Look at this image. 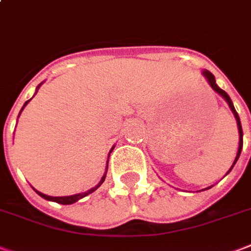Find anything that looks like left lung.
Listing matches in <instances>:
<instances>
[{"label": "left lung", "instance_id": "obj_1", "mask_svg": "<svg viewBox=\"0 0 251 251\" xmlns=\"http://www.w3.org/2000/svg\"><path fill=\"white\" fill-rule=\"evenodd\" d=\"M201 74L204 75V78L208 80L209 83V86L214 90V91L217 92L218 95H221L222 98H224V100L227 103V105H229V108L231 110V112H233V115H234V118H235V122H237V127H238V133H240V144H238V151H237V156H235V159H234V163H233V165L230 167V169L227 171V173L230 172L231 169H233V167L235 165V163H237V160H238V157H240V154H241V151H242V146H244V132H242V126H241V120H240V116H238V114H237V111H235L234 108V105H233V101H231L230 97L226 94L222 88H220L217 86V83H216V79H214V75L210 73V71H208V70H202V73ZM226 173V175H227ZM225 175V176H226ZM209 188H212V186H208V188H205V189L202 190H206L209 189ZM197 192H201V190H197Z\"/></svg>", "mask_w": 251, "mask_h": 251}]
</instances>
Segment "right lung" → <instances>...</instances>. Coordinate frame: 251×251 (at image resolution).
Listing matches in <instances>:
<instances>
[{
	"label": "right lung",
	"instance_id": "obj_1",
	"mask_svg": "<svg viewBox=\"0 0 251 251\" xmlns=\"http://www.w3.org/2000/svg\"><path fill=\"white\" fill-rule=\"evenodd\" d=\"M42 83H43V82H42ZM42 83H41V84H39L38 87H37V90H35V94L38 92V88L41 87V86H42ZM35 94H34V95H35ZM30 100H31V99H30ZM30 100L26 101L25 104H24V107H22V110L25 108V105L27 104V103H29ZM22 110H21V112H22ZM21 112H20V115H21ZM20 115H18V118H20ZM114 148H115V146L112 147V148H111L110 153H108V157H110L111 152H112V150H114ZM107 163H108V161H107ZM107 169H108V164H107V167H105L104 175H103V177H101V180H100V181H99V184H98V185H95V186H94V188H91V189H88L87 192H83V193H78V195L63 196V197H51V196L43 195V193H41V192H38V190H37V189H34V188H33V189L35 190V192H37V195H39V196H41V197H42V199L47 200V201H52V202H58V204H62V205H71V204H74V202H76V201H79V200H80V199H83V197H86V196L91 195L92 192H95V190H97L98 188H99V186L101 185V184H103V181H104L105 175H107Z\"/></svg>",
	"mask_w": 251,
	"mask_h": 251
}]
</instances>
